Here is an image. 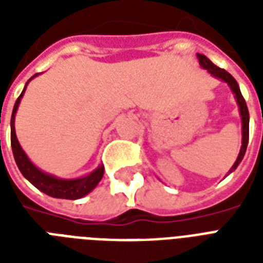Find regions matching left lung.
Masks as SVG:
<instances>
[{
  "label": "left lung",
  "mask_w": 263,
  "mask_h": 263,
  "mask_svg": "<svg viewBox=\"0 0 263 263\" xmlns=\"http://www.w3.org/2000/svg\"><path fill=\"white\" fill-rule=\"evenodd\" d=\"M198 60H199V64L204 69H208L213 76H216L218 79H222L224 82L229 84V87L232 88V91L235 92V97L237 99V103H239V109H240V116H241V123H243V142H241V148L240 153H239V157H237L236 162L231 169V172L235 171L237 168V165L240 164L241 160H243V157L246 154V150H247V144H249V123H250V115H249V109H247V105H246V101L243 98V95L240 92V88H239V84L235 80L229 72H227L222 68L217 67L214 64L210 61V60L203 54H198ZM229 172V173H231Z\"/></svg>",
  "instance_id": "left-lung-1"
}]
</instances>
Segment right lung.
<instances>
[{
	"mask_svg": "<svg viewBox=\"0 0 263 263\" xmlns=\"http://www.w3.org/2000/svg\"><path fill=\"white\" fill-rule=\"evenodd\" d=\"M38 75L35 73L32 78ZM31 78V79H32ZM30 79V80H31ZM28 80V82H30ZM27 82V83H28ZM26 91V87L23 90V92L18 95V98L16 99L13 106V111H12V119H10V144H12V152H13V157L17 168L20 169L22 175L30 181L32 185L38 188L39 191L45 192L46 195L53 196V198H61V199H79L82 196L87 195L88 192L92 191L97 184L101 181L103 176V166L101 165L99 168H97L92 173H90L86 177L76 180H60L57 177H53L50 175L41 172L35 165H32L28 157L26 156V153L23 152L22 146L18 144V140L16 138V132H14V113L17 110L18 103L22 99L23 94Z\"/></svg>",
	"mask_w": 263,
	"mask_h": 263,
	"instance_id": "add662e5",
	"label": "right lung"
}]
</instances>
